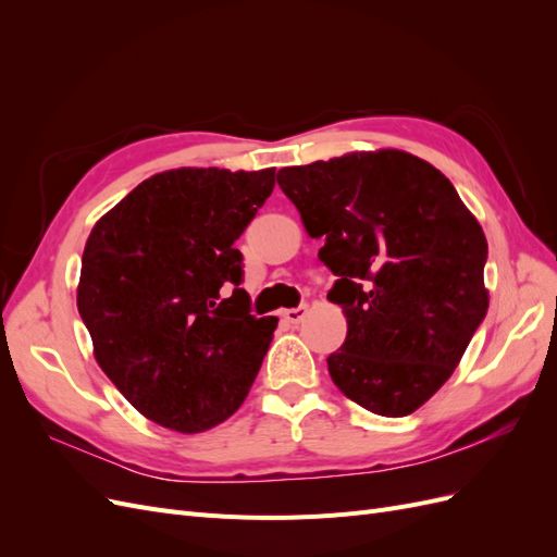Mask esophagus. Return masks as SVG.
Returning <instances> with one entry per match:
<instances>
[{
    "label": "esophagus",
    "instance_id": "obj_1",
    "mask_svg": "<svg viewBox=\"0 0 557 557\" xmlns=\"http://www.w3.org/2000/svg\"><path fill=\"white\" fill-rule=\"evenodd\" d=\"M305 315H307V307H297V309H285L283 311V320H285V323H290V325H299L301 320H305Z\"/></svg>",
    "mask_w": 557,
    "mask_h": 557
}]
</instances>
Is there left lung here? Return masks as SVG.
Returning a JSON list of instances; mask_svg holds the SVG:
<instances>
[{
	"mask_svg": "<svg viewBox=\"0 0 557 557\" xmlns=\"http://www.w3.org/2000/svg\"><path fill=\"white\" fill-rule=\"evenodd\" d=\"M281 190L339 276L327 299L348 332L327 358L362 409L409 416L460 364L487 311V242L453 183L407 150H356L283 166Z\"/></svg>",
	"mask_w": 557,
	"mask_h": 557,
	"instance_id": "left-lung-1",
	"label": "left lung"
}]
</instances>
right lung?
Returning <instances> with one entry per match:
<instances>
[{"instance_id":"right-lung-1","label":"right lung","mask_w":557,"mask_h":557,"mask_svg":"<svg viewBox=\"0 0 557 557\" xmlns=\"http://www.w3.org/2000/svg\"><path fill=\"white\" fill-rule=\"evenodd\" d=\"M274 166H181L139 183L83 248L78 313L97 364L153 423L181 434L242 407L278 325L256 318L242 283V237L274 190Z\"/></svg>"}]
</instances>
